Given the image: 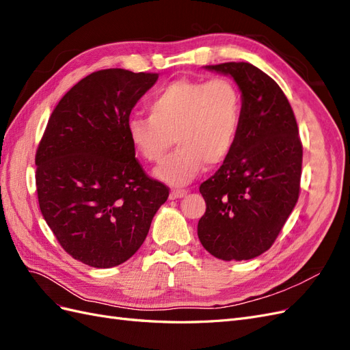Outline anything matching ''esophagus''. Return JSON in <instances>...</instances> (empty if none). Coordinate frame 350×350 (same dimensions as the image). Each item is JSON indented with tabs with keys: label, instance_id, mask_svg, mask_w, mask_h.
Wrapping results in <instances>:
<instances>
[{
	"label": "esophagus",
	"instance_id": "esophagus-1",
	"mask_svg": "<svg viewBox=\"0 0 350 350\" xmlns=\"http://www.w3.org/2000/svg\"><path fill=\"white\" fill-rule=\"evenodd\" d=\"M187 189H178V188H174L172 191H171V198L172 200H175V198H181V197H184V196H187Z\"/></svg>",
	"mask_w": 350,
	"mask_h": 350
}]
</instances>
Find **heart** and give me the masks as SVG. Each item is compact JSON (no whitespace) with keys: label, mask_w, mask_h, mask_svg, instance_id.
Here are the masks:
<instances>
[{"label":"heart","mask_w":350,"mask_h":350,"mask_svg":"<svg viewBox=\"0 0 350 350\" xmlns=\"http://www.w3.org/2000/svg\"><path fill=\"white\" fill-rule=\"evenodd\" d=\"M149 116L133 115L126 135L134 150L150 163L161 162L171 146L178 149L156 169L171 185H185L203 171L228 161L242 124V94L226 77L175 80L150 98Z\"/></svg>","instance_id":"b5f03b06"}]
</instances>
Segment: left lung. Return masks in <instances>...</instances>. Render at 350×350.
Returning a JSON list of instances; mask_svg holds the SVG:
<instances>
[{
  "label": "left lung",
  "instance_id": "8db88e82",
  "mask_svg": "<svg viewBox=\"0 0 350 350\" xmlns=\"http://www.w3.org/2000/svg\"><path fill=\"white\" fill-rule=\"evenodd\" d=\"M234 77L242 93V124L228 161L200 185L206 213L197 234L216 258L261 256L279 237L298 201L302 143L279 84L250 62L206 66Z\"/></svg>",
  "mask_w": 350,
  "mask_h": 350
}]
</instances>
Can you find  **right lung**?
<instances>
[{"instance_id":"1","label":"right lung","mask_w":350,"mask_h":350,"mask_svg":"<svg viewBox=\"0 0 350 350\" xmlns=\"http://www.w3.org/2000/svg\"><path fill=\"white\" fill-rule=\"evenodd\" d=\"M156 72L99 70L52 111L36 150L42 216L59 245L90 267L120 266L142 247L169 188L150 178L126 135Z\"/></svg>"}]
</instances>
